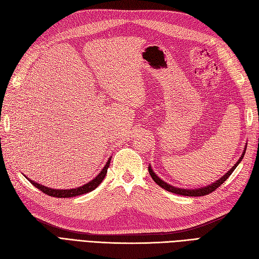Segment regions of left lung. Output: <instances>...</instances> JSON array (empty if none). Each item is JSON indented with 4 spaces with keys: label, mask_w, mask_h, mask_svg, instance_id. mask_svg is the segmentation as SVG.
<instances>
[{
    "label": "left lung",
    "mask_w": 259,
    "mask_h": 259,
    "mask_svg": "<svg viewBox=\"0 0 259 259\" xmlns=\"http://www.w3.org/2000/svg\"><path fill=\"white\" fill-rule=\"evenodd\" d=\"M244 154H245V150H244V152H243V154H242V156L240 157V160H238L237 162H236V164L234 165L233 167H232L227 174H225L224 176H222L220 180L219 181H217L215 183H213V184H211V185H209V186H207V187H203V188H199V189H182V188H176V187H173V186H170V185H168V184H166L165 182H163L162 180H160V178H158V176H156L155 175V173L153 170H152V168H151V166H149V173H150V175H151V177H152V180H153L158 186L160 187H162V188H164L165 190H167V191H170V193H174V194H177V195H182V196H189V197H199V196H205V195H209V194H211L212 191H214L217 188H219L221 186V185L228 180V178L230 177V175L233 173L234 171V169L237 167V165L240 164V162L243 160V156H244Z\"/></svg>",
    "instance_id": "obj_1"
}]
</instances>
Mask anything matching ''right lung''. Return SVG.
<instances>
[{"label": "right lung", "instance_id": "add662e5", "mask_svg": "<svg viewBox=\"0 0 259 259\" xmlns=\"http://www.w3.org/2000/svg\"><path fill=\"white\" fill-rule=\"evenodd\" d=\"M109 164H110V158L108 160V162L106 163L103 170L94 178V180L91 181L88 184L83 185L82 187H77V188H73V189H64V190L63 189H52V188H48L46 186H42V185H40V184H37L31 180H28V181H29V183L34 185L36 188H38L39 190H41L42 193H45L46 195H49L51 197H56V198L76 197V196H79V195L88 194V193H90V191L94 190L98 186V185L103 182L106 174H107V169L109 167ZM26 178H27V177H26Z\"/></svg>", "mask_w": 259, "mask_h": 259}]
</instances>
